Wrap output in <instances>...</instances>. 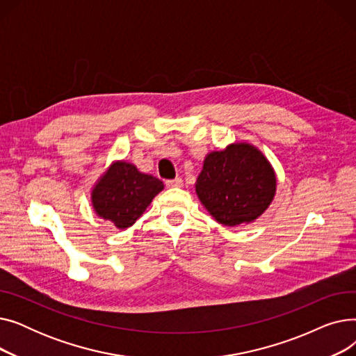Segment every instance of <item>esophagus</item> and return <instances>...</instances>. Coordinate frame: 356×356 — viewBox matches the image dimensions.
<instances>
[{"mask_svg":"<svg viewBox=\"0 0 356 356\" xmlns=\"http://www.w3.org/2000/svg\"><path fill=\"white\" fill-rule=\"evenodd\" d=\"M165 186L167 188H181L183 186V180L180 177H176V179H172V180H167L165 181Z\"/></svg>","mask_w":356,"mask_h":356,"instance_id":"1","label":"esophagus"}]
</instances>
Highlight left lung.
Instances as JSON below:
<instances>
[{
    "label": "left lung",
    "instance_id": "1",
    "mask_svg": "<svg viewBox=\"0 0 356 356\" xmlns=\"http://www.w3.org/2000/svg\"><path fill=\"white\" fill-rule=\"evenodd\" d=\"M195 186L199 200L219 223L238 227L254 222L267 211L277 179L257 147L235 143L204 157Z\"/></svg>",
    "mask_w": 356,
    "mask_h": 356
}]
</instances>
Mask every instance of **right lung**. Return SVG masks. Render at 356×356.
<instances>
[{"instance_id":"obj_1","label":"right lung","mask_w":356,"mask_h":356,"mask_svg":"<svg viewBox=\"0 0 356 356\" xmlns=\"http://www.w3.org/2000/svg\"><path fill=\"white\" fill-rule=\"evenodd\" d=\"M163 189L160 179L141 173L131 163L115 161L93 186L90 200L99 218L125 229L134 225Z\"/></svg>"}]
</instances>
